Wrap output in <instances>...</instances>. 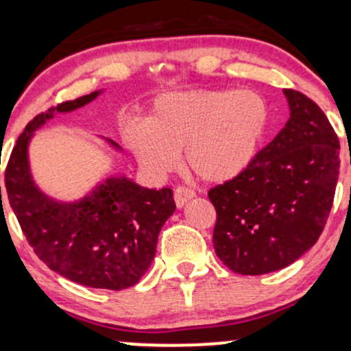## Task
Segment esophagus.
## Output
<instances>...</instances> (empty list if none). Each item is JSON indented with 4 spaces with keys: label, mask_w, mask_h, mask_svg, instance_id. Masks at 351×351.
Wrapping results in <instances>:
<instances>
[{
    "label": "esophagus",
    "mask_w": 351,
    "mask_h": 351,
    "mask_svg": "<svg viewBox=\"0 0 351 351\" xmlns=\"http://www.w3.org/2000/svg\"><path fill=\"white\" fill-rule=\"evenodd\" d=\"M195 198V191L186 186H176L175 189V203L178 208H183L189 199Z\"/></svg>",
    "instance_id": "obj_1"
}]
</instances>
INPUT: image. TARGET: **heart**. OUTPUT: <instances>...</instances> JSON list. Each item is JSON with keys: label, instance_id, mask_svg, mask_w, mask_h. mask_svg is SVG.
<instances>
[{"label": "heart", "instance_id": "heart-1", "mask_svg": "<svg viewBox=\"0 0 351 351\" xmlns=\"http://www.w3.org/2000/svg\"><path fill=\"white\" fill-rule=\"evenodd\" d=\"M271 122L269 104L254 90H186L160 95L147 122L123 128V142L145 170L170 171L183 150L189 173L223 184L251 167Z\"/></svg>", "mask_w": 351, "mask_h": 351}]
</instances>
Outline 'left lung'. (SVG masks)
Here are the masks:
<instances>
[{
    "label": "left lung",
    "instance_id": "1",
    "mask_svg": "<svg viewBox=\"0 0 351 351\" xmlns=\"http://www.w3.org/2000/svg\"><path fill=\"white\" fill-rule=\"evenodd\" d=\"M291 117L243 175L209 189L215 251L243 276L287 267L324 231L335 196L340 142L322 108L284 88Z\"/></svg>",
    "mask_w": 351,
    "mask_h": 351
}]
</instances>
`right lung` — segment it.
<instances>
[{"label": "right lung", "mask_w": 351, "mask_h": 351, "mask_svg": "<svg viewBox=\"0 0 351 351\" xmlns=\"http://www.w3.org/2000/svg\"><path fill=\"white\" fill-rule=\"evenodd\" d=\"M99 94L36 115L11 152L5 184L27 243L51 271L86 287L122 291L150 267L162 226L176 208L171 189H148L125 176H110L80 201L59 203L36 186L27 162V145L41 125L58 112L84 107ZM108 143L120 148L112 140Z\"/></svg>", "instance_id": "add662e5"}]
</instances>
